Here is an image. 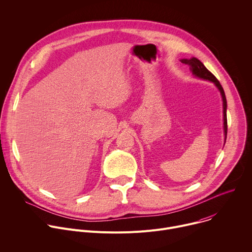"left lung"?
Instances as JSON below:
<instances>
[{
	"label": "left lung",
	"instance_id": "left-lung-1",
	"mask_svg": "<svg viewBox=\"0 0 252 252\" xmlns=\"http://www.w3.org/2000/svg\"><path fill=\"white\" fill-rule=\"evenodd\" d=\"M182 63L188 64L191 67V70L193 72V74L199 78L205 79V80H209L213 83H215V85L218 87V89L220 90L221 97H222V102H223V129H224V142L226 139V134H227V119H226V99H225V95H224V91L220 85V83L219 82V80L216 78V76L210 72L205 65L197 58L193 57L191 59H182L181 60Z\"/></svg>",
	"mask_w": 252,
	"mask_h": 252
}]
</instances>
